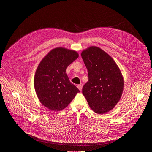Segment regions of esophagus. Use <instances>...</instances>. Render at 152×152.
<instances>
[{"label":"esophagus","mask_w":152,"mask_h":152,"mask_svg":"<svg viewBox=\"0 0 152 152\" xmlns=\"http://www.w3.org/2000/svg\"><path fill=\"white\" fill-rule=\"evenodd\" d=\"M77 87L78 88V89L81 91H82V85H78L77 86Z\"/></svg>","instance_id":"34e87169"}]
</instances>
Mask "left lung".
Here are the masks:
<instances>
[{
    "instance_id": "obj_1",
    "label": "left lung",
    "mask_w": 152,
    "mask_h": 152,
    "mask_svg": "<svg viewBox=\"0 0 152 152\" xmlns=\"http://www.w3.org/2000/svg\"><path fill=\"white\" fill-rule=\"evenodd\" d=\"M81 56L88 75L82 93L94 112L106 113L121 98L124 87L121 73L113 59L97 47L84 50Z\"/></svg>"
}]
</instances>
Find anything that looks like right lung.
Listing matches in <instances>:
<instances>
[{
  "label": "right lung",
  "instance_id": "add662e5",
  "mask_svg": "<svg viewBox=\"0 0 152 152\" xmlns=\"http://www.w3.org/2000/svg\"><path fill=\"white\" fill-rule=\"evenodd\" d=\"M78 56L76 51L58 48L39 64L34 77L35 90L40 102L48 109L62 110L80 92L66 74L67 67Z\"/></svg>",
  "mask_w": 152,
  "mask_h": 152
}]
</instances>
